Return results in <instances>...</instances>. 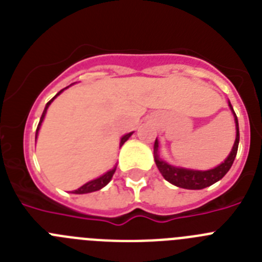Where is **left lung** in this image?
<instances>
[{"instance_id":"8db88e82","label":"left lung","mask_w":262,"mask_h":262,"mask_svg":"<svg viewBox=\"0 0 262 262\" xmlns=\"http://www.w3.org/2000/svg\"><path fill=\"white\" fill-rule=\"evenodd\" d=\"M228 106H230L231 111L233 114V119H235V127H236V138L235 143L232 145L230 155L226 157L224 161L215 168L207 169V170H198V169H190L184 168V166H177L168 164L164 161L159 155V140L156 139L154 147V155H155V163L159 168L160 173L165 178L166 181L170 182L172 185L177 187H182V189H187V190H201L207 186H211L212 184L217 182L219 180L227 174V172L230 170L232 166L233 160H235L236 154H237V147H239V122H237V117H236L235 111H233L232 105L228 101Z\"/></svg>"}]
</instances>
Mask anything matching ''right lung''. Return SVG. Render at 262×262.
I'll use <instances>...</instances> for the list:
<instances>
[{"label": "right lung", "instance_id": "1", "mask_svg": "<svg viewBox=\"0 0 262 262\" xmlns=\"http://www.w3.org/2000/svg\"><path fill=\"white\" fill-rule=\"evenodd\" d=\"M72 85H73V84H71V85H69V86H72ZM69 86H67V88H64V89H61V90H60L59 93H57L56 96L53 97V98L51 99L50 102H48L47 105H46L45 110H43V114H41V118H40V120H39L38 128H36L35 139H38L39 129H40V127H41V123H43V120H45V117H46V114H47V110H48V107H50V105H51V103L53 102V99L56 98V97L59 96V94H61L62 92H64V90H66V89H68ZM133 134H134V131H133V133H128V134H126V135H123V136H122V138H120L119 147H122V145H123L124 143H126L127 140H128V138H129V136H131V135H133ZM115 169H117V165H115L114 168H113V169H110V170H107V172H106V173H103L102 176H99V177L94 178V180H92V181H89V182H86V184H84V185H82V186H81V187H78L77 190H73V194H88V193H93V191H97V190H101V189H102V187H105L106 185H107L108 182L111 181V178H113V174H114V173H115Z\"/></svg>", "mask_w": 262, "mask_h": 262}]
</instances>
